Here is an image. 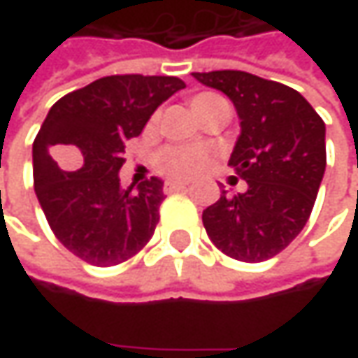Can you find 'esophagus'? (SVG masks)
Wrapping results in <instances>:
<instances>
[{
  "instance_id": "esophagus-1",
  "label": "esophagus",
  "mask_w": 358,
  "mask_h": 358,
  "mask_svg": "<svg viewBox=\"0 0 358 358\" xmlns=\"http://www.w3.org/2000/svg\"><path fill=\"white\" fill-rule=\"evenodd\" d=\"M189 185L187 183H181V181H167L165 183V191L167 193H175V191H187Z\"/></svg>"
}]
</instances>
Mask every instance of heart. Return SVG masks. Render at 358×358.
I'll use <instances>...</instances> for the list:
<instances>
[{
  "mask_svg": "<svg viewBox=\"0 0 358 358\" xmlns=\"http://www.w3.org/2000/svg\"><path fill=\"white\" fill-rule=\"evenodd\" d=\"M221 97L215 93H201L197 97H193V111H197L205 105L219 101ZM207 163V155L201 149H185V147H167L159 153L157 167L159 171L171 179H189L193 175L203 169V165Z\"/></svg>",
  "mask_w": 358,
  "mask_h": 358,
  "instance_id": "b5f03b06",
  "label": "heart"
}]
</instances>
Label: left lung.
<instances>
[{
    "instance_id": "left-lung-1",
    "label": "left lung",
    "mask_w": 358,
    "mask_h": 358,
    "mask_svg": "<svg viewBox=\"0 0 358 358\" xmlns=\"http://www.w3.org/2000/svg\"><path fill=\"white\" fill-rule=\"evenodd\" d=\"M193 77L233 101L241 135L229 165L247 191L221 193L203 211L217 249L243 263L267 261L309 221L327 167L324 123L299 93L247 71H209Z\"/></svg>"
}]
</instances>
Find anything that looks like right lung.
Masks as SVG:
<instances>
[{"instance_id":"right-lung-1","label":"right lung","mask_w":358,"mask_h":358,"mask_svg":"<svg viewBox=\"0 0 358 358\" xmlns=\"http://www.w3.org/2000/svg\"><path fill=\"white\" fill-rule=\"evenodd\" d=\"M179 77L109 76L63 95L34 141V187L65 249L95 267H113L153 237L163 181L121 185L125 143L159 105L183 90Z\"/></svg>"}]
</instances>
